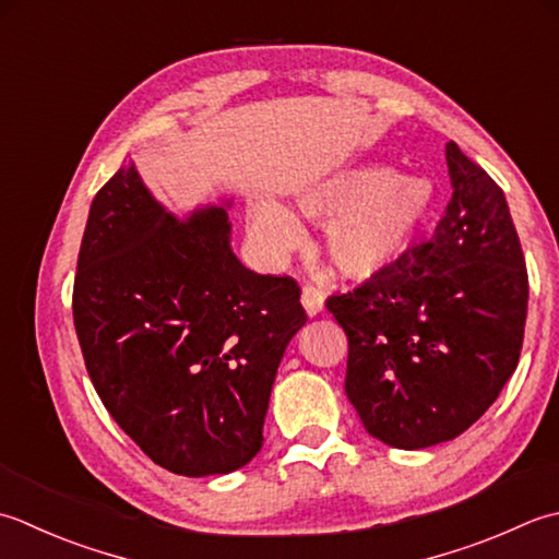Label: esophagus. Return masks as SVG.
<instances>
[{"instance_id": "obj_1", "label": "esophagus", "mask_w": 559, "mask_h": 559, "mask_svg": "<svg viewBox=\"0 0 559 559\" xmlns=\"http://www.w3.org/2000/svg\"><path fill=\"white\" fill-rule=\"evenodd\" d=\"M323 301H325V296H323L321 289H316V287H304L301 289V304H304V309L309 316L321 313Z\"/></svg>"}]
</instances>
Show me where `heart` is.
<instances>
[{
  "label": "heart",
  "mask_w": 559,
  "mask_h": 559,
  "mask_svg": "<svg viewBox=\"0 0 559 559\" xmlns=\"http://www.w3.org/2000/svg\"><path fill=\"white\" fill-rule=\"evenodd\" d=\"M431 204L427 180L395 176L389 166H357L328 176L296 195V210L328 222L323 250L340 275L369 280L401 258L425 224ZM246 231L263 263L275 265L301 243L296 214L272 198L246 207Z\"/></svg>",
  "instance_id": "obj_1"
}]
</instances>
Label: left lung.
<instances>
[{
    "mask_svg": "<svg viewBox=\"0 0 559 559\" xmlns=\"http://www.w3.org/2000/svg\"><path fill=\"white\" fill-rule=\"evenodd\" d=\"M453 195L431 241L355 292L328 296L349 343L345 393L364 429L393 449L463 435L516 371L528 272L509 204L459 144Z\"/></svg>",
    "mask_w": 559,
    "mask_h": 559,
    "instance_id": "obj_1",
    "label": "left lung"
}]
</instances>
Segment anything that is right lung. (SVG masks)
<instances>
[{"mask_svg":"<svg viewBox=\"0 0 559 559\" xmlns=\"http://www.w3.org/2000/svg\"><path fill=\"white\" fill-rule=\"evenodd\" d=\"M292 277L231 250L226 207L166 212L132 162L96 192L74 277L91 383L162 468L226 475L263 447L270 391L306 323Z\"/></svg>","mask_w":559,"mask_h":559,"instance_id":"1","label":"right lung"}]
</instances>
